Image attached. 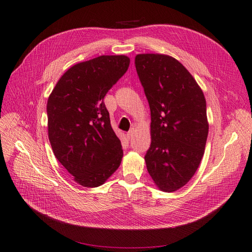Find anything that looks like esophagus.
I'll use <instances>...</instances> for the list:
<instances>
[{
    "mask_svg": "<svg viewBox=\"0 0 252 252\" xmlns=\"http://www.w3.org/2000/svg\"><path fill=\"white\" fill-rule=\"evenodd\" d=\"M133 133H134V130H133V129H131V130H129V131H128V132H127V134H126V137H127V140H130V138H131V137H132Z\"/></svg>",
    "mask_w": 252,
    "mask_h": 252,
    "instance_id": "esophagus-1",
    "label": "esophagus"
}]
</instances>
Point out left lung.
<instances>
[{"mask_svg": "<svg viewBox=\"0 0 252 252\" xmlns=\"http://www.w3.org/2000/svg\"><path fill=\"white\" fill-rule=\"evenodd\" d=\"M135 67L151 111L147 170L160 190L174 192L194 176L204 154L209 134L204 94L169 55L138 54Z\"/></svg>", "mask_w": 252, "mask_h": 252, "instance_id": "left-lung-1", "label": "left lung"}]
</instances>
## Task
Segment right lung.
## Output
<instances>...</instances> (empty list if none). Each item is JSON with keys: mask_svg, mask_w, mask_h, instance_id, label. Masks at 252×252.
Segmentation results:
<instances>
[{"mask_svg": "<svg viewBox=\"0 0 252 252\" xmlns=\"http://www.w3.org/2000/svg\"><path fill=\"white\" fill-rule=\"evenodd\" d=\"M129 63L125 55H102L77 63L62 76L48 99L52 150L82 187L103 185L121 164L122 145L103 99Z\"/></svg>", "mask_w": 252, "mask_h": 252, "instance_id": "right-lung-1", "label": "right lung"}]
</instances>
